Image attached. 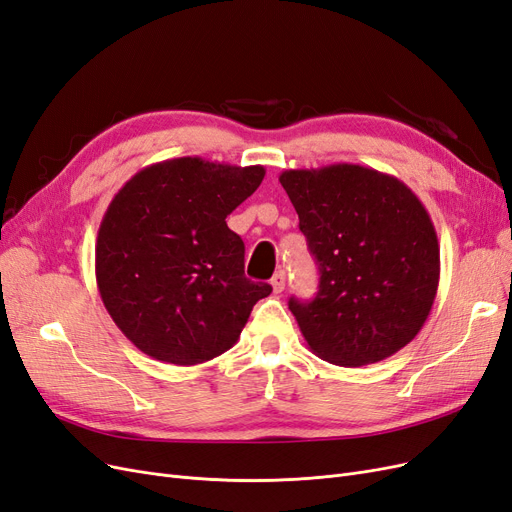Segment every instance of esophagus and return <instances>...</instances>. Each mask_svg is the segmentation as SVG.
Wrapping results in <instances>:
<instances>
[{"mask_svg": "<svg viewBox=\"0 0 512 512\" xmlns=\"http://www.w3.org/2000/svg\"><path fill=\"white\" fill-rule=\"evenodd\" d=\"M271 286H273V290L279 294V292H284V288H286V271H277L275 275H273V279H271Z\"/></svg>", "mask_w": 512, "mask_h": 512, "instance_id": "obj_1", "label": "esophagus"}]
</instances>
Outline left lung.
Returning <instances> with one entry per match:
<instances>
[{
    "instance_id": "obj_1",
    "label": "left lung",
    "mask_w": 512,
    "mask_h": 512,
    "mask_svg": "<svg viewBox=\"0 0 512 512\" xmlns=\"http://www.w3.org/2000/svg\"><path fill=\"white\" fill-rule=\"evenodd\" d=\"M279 182L320 269L313 301L288 303L313 354L351 368L411 343L440 277L434 224L415 192L349 163L290 169Z\"/></svg>"
}]
</instances>
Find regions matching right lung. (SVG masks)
<instances>
[{"mask_svg":"<svg viewBox=\"0 0 512 512\" xmlns=\"http://www.w3.org/2000/svg\"><path fill=\"white\" fill-rule=\"evenodd\" d=\"M264 167L182 156L122 186L101 220L95 275L101 301L146 356L192 366L231 349L269 284L245 277V245L226 226Z\"/></svg>","mask_w":512,"mask_h":512,"instance_id":"add662e5","label":"right lung"}]
</instances>
